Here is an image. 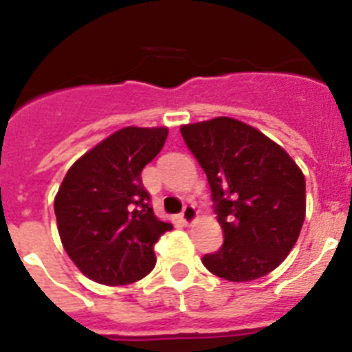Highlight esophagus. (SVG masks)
Returning <instances> with one entry per match:
<instances>
[{"mask_svg":"<svg viewBox=\"0 0 352 352\" xmlns=\"http://www.w3.org/2000/svg\"><path fill=\"white\" fill-rule=\"evenodd\" d=\"M195 217H197V211H195V206H192V204H185V208H183L182 211V220L183 222L188 226V223H192L195 220Z\"/></svg>","mask_w":352,"mask_h":352,"instance_id":"1","label":"esophagus"}]
</instances>
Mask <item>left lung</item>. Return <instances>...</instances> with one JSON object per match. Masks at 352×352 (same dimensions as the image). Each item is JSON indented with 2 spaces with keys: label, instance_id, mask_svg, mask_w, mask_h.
Masks as SVG:
<instances>
[{
  "label": "left lung",
  "instance_id": "8db88e82",
  "mask_svg": "<svg viewBox=\"0 0 352 352\" xmlns=\"http://www.w3.org/2000/svg\"><path fill=\"white\" fill-rule=\"evenodd\" d=\"M206 173L223 243L203 264L231 282L256 280L287 257L305 220V176L280 146L232 118L182 126Z\"/></svg>",
  "mask_w": 352,
  "mask_h": 352
}]
</instances>
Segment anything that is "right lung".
<instances>
[{
	"label": "right lung",
	"mask_w": 352,
	"mask_h": 352,
	"mask_svg": "<svg viewBox=\"0 0 352 352\" xmlns=\"http://www.w3.org/2000/svg\"><path fill=\"white\" fill-rule=\"evenodd\" d=\"M167 133L166 126L118 130L82 155L61 183L54 199L61 243L98 284H132L155 268L153 245L173 226L155 217L141 173Z\"/></svg>",
	"instance_id": "obj_1"
}]
</instances>
